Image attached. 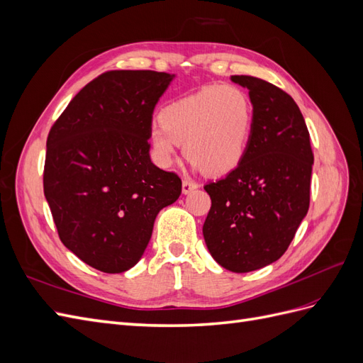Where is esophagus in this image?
<instances>
[{
	"label": "esophagus",
	"instance_id": "esophagus-1",
	"mask_svg": "<svg viewBox=\"0 0 363 363\" xmlns=\"http://www.w3.org/2000/svg\"><path fill=\"white\" fill-rule=\"evenodd\" d=\"M199 188V184L196 183H194V182H191V180H183V184H182V191H183V194L186 195V194H189V192H192L194 189H196Z\"/></svg>",
	"mask_w": 363,
	"mask_h": 363
}]
</instances>
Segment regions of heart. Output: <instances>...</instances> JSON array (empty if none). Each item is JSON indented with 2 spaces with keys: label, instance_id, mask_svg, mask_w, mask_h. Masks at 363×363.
<instances>
[{
  "label": "heart",
  "instance_id": "heart-1",
  "mask_svg": "<svg viewBox=\"0 0 363 363\" xmlns=\"http://www.w3.org/2000/svg\"><path fill=\"white\" fill-rule=\"evenodd\" d=\"M160 125L150 131L152 152L168 168L177 145L196 168L211 175H224L242 163L252 135L255 108L238 86H206L177 98L159 113Z\"/></svg>",
  "mask_w": 363,
  "mask_h": 363
}]
</instances>
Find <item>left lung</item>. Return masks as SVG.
Listing matches in <instances>:
<instances>
[{"label":"left lung","mask_w":363,"mask_h":363,"mask_svg":"<svg viewBox=\"0 0 363 363\" xmlns=\"http://www.w3.org/2000/svg\"><path fill=\"white\" fill-rule=\"evenodd\" d=\"M232 82L250 91L255 124L242 163L204 186L212 206L203 235L219 265L250 272L284 255L309 211L313 152L291 95L257 77Z\"/></svg>","instance_id":"obj_1"}]
</instances>
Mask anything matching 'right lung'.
<instances>
[{
    "mask_svg": "<svg viewBox=\"0 0 363 363\" xmlns=\"http://www.w3.org/2000/svg\"><path fill=\"white\" fill-rule=\"evenodd\" d=\"M174 75L108 71L77 94L47 139L43 194L59 238L87 265L133 268L182 180L150 159L152 112Z\"/></svg>",
    "mask_w": 363,
    "mask_h": 363,
    "instance_id": "add662e5",
    "label": "right lung"
}]
</instances>
